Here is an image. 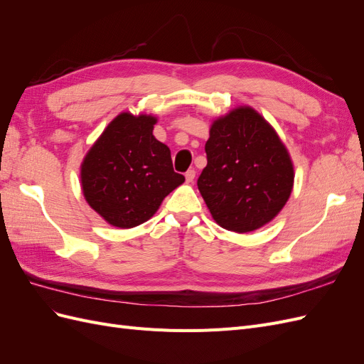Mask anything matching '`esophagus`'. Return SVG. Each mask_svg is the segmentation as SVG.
I'll use <instances>...</instances> for the list:
<instances>
[{"label": "esophagus", "instance_id": "34e87169", "mask_svg": "<svg viewBox=\"0 0 364 364\" xmlns=\"http://www.w3.org/2000/svg\"><path fill=\"white\" fill-rule=\"evenodd\" d=\"M194 178H196V171L194 170H188V171L185 173V179H186V182H188V183H191L194 181Z\"/></svg>", "mask_w": 364, "mask_h": 364}]
</instances>
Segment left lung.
<instances>
[{
    "label": "left lung",
    "mask_w": 364,
    "mask_h": 364,
    "mask_svg": "<svg viewBox=\"0 0 364 364\" xmlns=\"http://www.w3.org/2000/svg\"><path fill=\"white\" fill-rule=\"evenodd\" d=\"M205 151L208 164L197 186L217 225L245 234L281 213L293 190V162L255 109L238 106L215 118Z\"/></svg>",
    "instance_id": "obj_1"
}]
</instances>
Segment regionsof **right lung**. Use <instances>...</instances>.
<instances>
[{
  "instance_id": "right-lung-1",
  "label": "right lung",
  "mask_w": 364,
  "mask_h": 364,
  "mask_svg": "<svg viewBox=\"0 0 364 364\" xmlns=\"http://www.w3.org/2000/svg\"><path fill=\"white\" fill-rule=\"evenodd\" d=\"M158 118L121 112L86 153L80 167L85 199L109 225L135 228L185 182L170 149L153 136Z\"/></svg>"
}]
</instances>
